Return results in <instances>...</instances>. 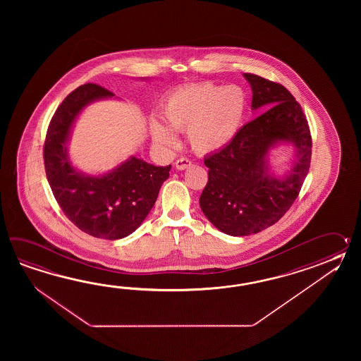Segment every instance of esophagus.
Returning a JSON list of instances; mask_svg holds the SVG:
<instances>
[{"instance_id":"obj_1","label":"esophagus","mask_w":361,"mask_h":361,"mask_svg":"<svg viewBox=\"0 0 361 361\" xmlns=\"http://www.w3.org/2000/svg\"><path fill=\"white\" fill-rule=\"evenodd\" d=\"M192 164L188 159H184V157H182V159H179V160H177L176 161V169L177 170H185L188 169L190 166H191Z\"/></svg>"}]
</instances>
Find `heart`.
Instances as JSON below:
<instances>
[{"mask_svg":"<svg viewBox=\"0 0 361 361\" xmlns=\"http://www.w3.org/2000/svg\"><path fill=\"white\" fill-rule=\"evenodd\" d=\"M246 115V97L238 86L200 82L179 87L162 102L154 120L151 138L156 146H177L174 131H185L188 145L197 154H214L236 138Z\"/></svg>","mask_w":361,"mask_h":361,"instance_id":"1","label":"heart"}]
</instances>
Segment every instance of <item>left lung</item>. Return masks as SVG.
<instances>
[{
    "label": "left lung",
    "mask_w": 361,
    "mask_h": 361,
    "mask_svg": "<svg viewBox=\"0 0 361 361\" xmlns=\"http://www.w3.org/2000/svg\"><path fill=\"white\" fill-rule=\"evenodd\" d=\"M252 87V109L264 111L244 125L228 146L205 157L207 184L200 207L209 222L230 236L266 230L292 207L311 161V134L300 103L283 85L244 73ZM268 111H266L265 109ZM293 147L283 173L270 171V154Z\"/></svg>",
    "instance_id": "1"
}]
</instances>
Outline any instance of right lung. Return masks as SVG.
Wrapping results in <instances>:
<instances>
[{
    "label": "right lung",
    "mask_w": 361,
    "mask_h": 361,
    "mask_svg": "<svg viewBox=\"0 0 361 361\" xmlns=\"http://www.w3.org/2000/svg\"><path fill=\"white\" fill-rule=\"evenodd\" d=\"M115 95L85 84L61 102L47 129L44 160L47 182L63 213L94 238H126L154 207L171 165L154 166L130 156L103 174H87L71 161L68 145L80 114L98 100Z\"/></svg>",
    "instance_id": "right-lung-1"
}]
</instances>
